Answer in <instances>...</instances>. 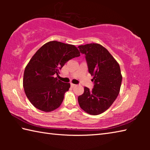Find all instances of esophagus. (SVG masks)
Wrapping results in <instances>:
<instances>
[{
    "mask_svg": "<svg viewBox=\"0 0 150 150\" xmlns=\"http://www.w3.org/2000/svg\"><path fill=\"white\" fill-rule=\"evenodd\" d=\"M76 85L75 84H73V83H71V87L72 88H73L74 87H75Z\"/></svg>",
    "mask_w": 150,
    "mask_h": 150,
    "instance_id": "34e87169",
    "label": "esophagus"
}]
</instances>
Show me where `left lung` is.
<instances>
[{
	"mask_svg": "<svg viewBox=\"0 0 150 150\" xmlns=\"http://www.w3.org/2000/svg\"><path fill=\"white\" fill-rule=\"evenodd\" d=\"M85 55L88 72L94 81L90 91L85 87L84 93L78 96L80 107L91 115L104 112L115 102L120 93L122 76L120 65L108 51L98 44L78 46Z\"/></svg>",
	"mask_w": 150,
	"mask_h": 150,
	"instance_id": "1",
	"label": "left lung"
}]
</instances>
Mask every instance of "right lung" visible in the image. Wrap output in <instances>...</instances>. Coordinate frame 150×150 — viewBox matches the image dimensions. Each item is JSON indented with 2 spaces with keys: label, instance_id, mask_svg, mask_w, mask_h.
Wrapping results in <instances>:
<instances>
[{
  "label": "right lung",
  "instance_id": "obj_1",
  "mask_svg": "<svg viewBox=\"0 0 150 150\" xmlns=\"http://www.w3.org/2000/svg\"><path fill=\"white\" fill-rule=\"evenodd\" d=\"M80 56L75 45L52 41L43 45L25 68L23 87L30 102L44 112L57 109L70 88V83L55 77L68 61Z\"/></svg>",
  "mask_w": 150,
  "mask_h": 150
}]
</instances>
